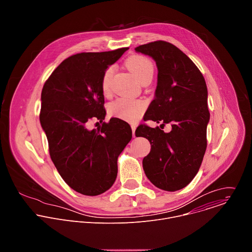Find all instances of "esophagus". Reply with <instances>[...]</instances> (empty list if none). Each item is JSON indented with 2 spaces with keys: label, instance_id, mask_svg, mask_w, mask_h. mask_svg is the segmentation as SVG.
<instances>
[{
  "label": "esophagus",
  "instance_id": "obj_1",
  "mask_svg": "<svg viewBox=\"0 0 252 252\" xmlns=\"http://www.w3.org/2000/svg\"><path fill=\"white\" fill-rule=\"evenodd\" d=\"M130 126H131V130H132V136L135 137V128H136V126L132 124V125H130Z\"/></svg>",
  "mask_w": 252,
  "mask_h": 252
}]
</instances>
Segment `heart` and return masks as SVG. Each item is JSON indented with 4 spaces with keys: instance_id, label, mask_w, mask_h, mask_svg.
<instances>
[{
    "instance_id": "1",
    "label": "heart",
    "mask_w": 252,
    "mask_h": 252,
    "mask_svg": "<svg viewBox=\"0 0 252 252\" xmlns=\"http://www.w3.org/2000/svg\"><path fill=\"white\" fill-rule=\"evenodd\" d=\"M126 66L132 71L136 79L141 82L147 77H153L154 75V64L146 57L134 55L126 60ZM116 66H107L101 77V90L104 94H109L111 90V82L115 74ZM110 113L124 121L135 122L137 121L143 111L145 104L140 100L131 99L128 97H119L113 101L109 106Z\"/></svg>"
}]
</instances>
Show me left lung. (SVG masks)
Segmentation results:
<instances>
[{"label": "left lung", "mask_w": 252, "mask_h": 252, "mask_svg": "<svg viewBox=\"0 0 252 252\" xmlns=\"http://www.w3.org/2000/svg\"><path fill=\"white\" fill-rule=\"evenodd\" d=\"M135 51L152 57L158 71L146 121L171 125L169 132L146 125L136 128L135 135L148 138L152 146L142 160L143 170L157 188L179 190L196 175L205 154L210 117L206 84L194 63L170 43L157 41Z\"/></svg>", "instance_id": "left-lung-1"}]
</instances>
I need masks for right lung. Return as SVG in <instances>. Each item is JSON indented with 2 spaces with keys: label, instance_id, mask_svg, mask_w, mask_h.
Returning a JSON list of instances; mask_svg holds the SVG:
<instances>
[{
  "label": "right lung",
  "instance_id": "add662e5",
  "mask_svg": "<svg viewBox=\"0 0 252 252\" xmlns=\"http://www.w3.org/2000/svg\"><path fill=\"white\" fill-rule=\"evenodd\" d=\"M128 48L81 53L63 61L46 81L40 122L51 158L65 184L79 193L94 196L114 185L118 158L131 139L127 123L112 118L90 130L92 119L104 120L101 77Z\"/></svg>",
  "mask_w": 252,
  "mask_h": 252
}]
</instances>
